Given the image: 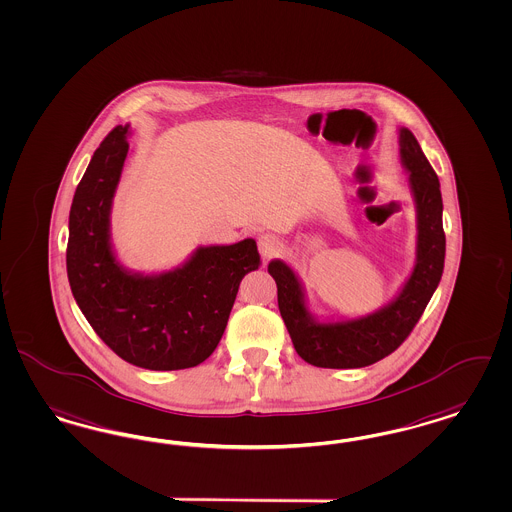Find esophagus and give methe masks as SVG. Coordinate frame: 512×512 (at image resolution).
Instances as JSON below:
<instances>
[{"mask_svg": "<svg viewBox=\"0 0 512 512\" xmlns=\"http://www.w3.org/2000/svg\"><path fill=\"white\" fill-rule=\"evenodd\" d=\"M258 250H260V256L264 260L269 258H275L283 252V241L271 233H265L260 239H258Z\"/></svg>", "mask_w": 512, "mask_h": 512, "instance_id": "1", "label": "esophagus"}]
</instances>
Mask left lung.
<instances>
[{
	"instance_id": "8db88e82",
	"label": "left lung",
	"mask_w": 512,
	"mask_h": 512,
	"mask_svg": "<svg viewBox=\"0 0 512 512\" xmlns=\"http://www.w3.org/2000/svg\"><path fill=\"white\" fill-rule=\"evenodd\" d=\"M398 146L416 207V262L389 302L355 319H319L307 305L296 271L283 260L267 265L277 283L279 311L294 349L313 366L362 368L391 355L408 338L440 283L446 254L440 182L406 127L398 129Z\"/></svg>"
}]
</instances>
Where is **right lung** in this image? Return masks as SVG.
I'll return each mask as SVG.
<instances>
[{"label": "right lung", "instance_id": "right-lung-1", "mask_svg": "<svg viewBox=\"0 0 512 512\" xmlns=\"http://www.w3.org/2000/svg\"><path fill=\"white\" fill-rule=\"evenodd\" d=\"M131 127L96 150L70 209L66 269L85 319L115 355L148 370H182L209 359L222 340L243 277L260 267L254 239L197 247L171 271L127 269L112 245V205Z\"/></svg>", "mask_w": 512, "mask_h": 512}]
</instances>
